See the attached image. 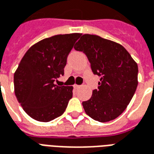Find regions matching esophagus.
<instances>
[{
	"label": "esophagus",
	"mask_w": 154,
	"mask_h": 154,
	"mask_svg": "<svg viewBox=\"0 0 154 154\" xmlns=\"http://www.w3.org/2000/svg\"><path fill=\"white\" fill-rule=\"evenodd\" d=\"M74 88H75V89H79V88H80V85H74Z\"/></svg>",
	"instance_id": "1"
}]
</instances>
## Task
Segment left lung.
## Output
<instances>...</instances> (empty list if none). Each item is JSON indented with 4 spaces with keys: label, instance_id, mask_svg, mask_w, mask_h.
<instances>
[{
    "label": "left lung",
    "instance_id": "left-lung-1",
    "mask_svg": "<svg viewBox=\"0 0 154 154\" xmlns=\"http://www.w3.org/2000/svg\"><path fill=\"white\" fill-rule=\"evenodd\" d=\"M75 49L86 54L93 73L101 77L98 89L82 103L85 113L101 123L116 119L137 89V63L124 46L95 35H83Z\"/></svg>",
    "mask_w": 154,
    "mask_h": 154
}]
</instances>
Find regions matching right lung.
<instances>
[{
    "label": "right lung",
    "mask_w": 154,
    "mask_h": 154,
    "mask_svg": "<svg viewBox=\"0 0 154 154\" xmlns=\"http://www.w3.org/2000/svg\"><path fill=\"white\" fill-rule=\"evenodd\" d=\"M81 34L57 35L37 42L26 51L14 75L16 99L30 117L49 122L64 114L73 86L54 84L64 75L67 57Z\"/></svg>",
    "instance_id": "obj_1"
}]
</instances>
